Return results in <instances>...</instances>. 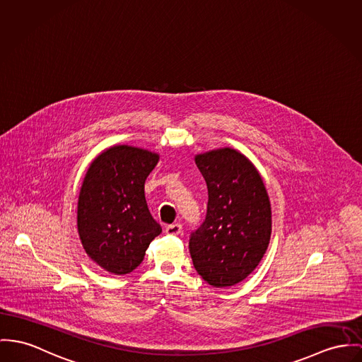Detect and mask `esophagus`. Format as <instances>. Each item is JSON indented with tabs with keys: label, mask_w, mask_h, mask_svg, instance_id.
I'll return each instance as SVG.
<instances>
[{
	"label": "esophagus",
	"mask_w": 362,
	"mask_h": 362,
	"mask_svg": "<svg viewBox=\"0 0 362 362\" xmlns=\"http://www.w3.org/2000/svg\"><path fill=\"white\" fill-rule=\"evenodd\" d=\"M165 233L169 235H179L182 233V224L180 223H173L165 227Z\"/></svg>",
	"instance_id": "esophagus-1"
}]
</instances>
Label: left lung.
Returning <instances> with one entry per match:
<instances>
[{"label": "left lung", "instance_id": "8db88e82", "mask_svg": "<svg viewBox=\"0 0 362 362\" xmlns=\"http://www.w3.org/2000/svg\"><path fill=\"white\" fill-rule=\"evenodd\" d=\"M208 187L205 222L189 250L197 273L215 288L247 279L272 237V205L256 167L238 150L223 147L195 156Z\"/></svg>", "mask_w": 362, "mask_h": 362}]
</instances>
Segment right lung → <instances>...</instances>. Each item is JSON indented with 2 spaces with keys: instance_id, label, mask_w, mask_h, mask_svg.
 Returning <instances> with one entry per match:
<instances>
[{
  "instance_id": "right-lung-1",
  "label": "right lung",
  "mask_w": 362,
  "mask_h": 362,
  "mask_svg": "<svg viewBox=\"0 0 362 362\" xmlns=\"http://www.w3.org/2000/svg\"><path fill=\"white\" fill-rule=\"evenodd\" d=\"M158 160L146 148L117 144L96 156L85 173L77 204L78 235L86 255L115 276L135 270L163 231L144 197L146 179Z\"/></svg>"
}]
</instances>
